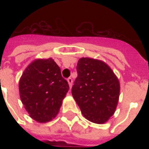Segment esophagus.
I'll list each match as a JSON object with an SVG mask.
<instances>
[{"label": "esophagus", "instance_id": "34e87169", "mask_svg": "<svg viewBox=\"0 0 149 149\" xmlns=\"http://www.w3.org/2000/svg\"><path fill=\"white\" fill-rule=\"evenodd\" d=\"M67 81L68 83H69V86H70V87L71 88L72 85V79L71 78V77H69V78L67 79Z\"/></svg>", "mask_w": 149, "mask_h": 149}]
</instances>
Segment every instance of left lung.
Returning <instances> with one entry per match:
<instances>
[{
  "label": "left lung",
  "instance_id": "1",
  "mask_svg": "<svg viewBox=\"0 0 149 149\" xmlns=\"http://www.w3.org/2000/svg\"><path fill=\"white\" fill-rule=\"evenodd\" d=\"M77 77L72 95L83 115L91 122L103 124L113 115L118 104L120 84L106 63L81 58L77 65Z\"/></svg>",
  "mask_w": 149,
  "mask_h": 149
}]
</instances>
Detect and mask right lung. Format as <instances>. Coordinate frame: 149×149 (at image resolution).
<instances>
[{
	"mask_svg": "<svg viewBox=\"0 0 149 149\" xmlns=\"http://www.w3.org/2000/svg\"><path fill=\"white\" fill-rule=\"evenodd\" d=\"M69 89L60 68L52 58L34 61L19 82L20 97L24 108L31 118L41 123L57 115Z\"/></svg>",
	"mask_w": 149,
	"mask_h": 149,
	"instance_id": "1",
	"label": "right lung"
}]
</instances>
